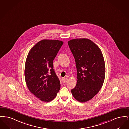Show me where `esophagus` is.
Instances as JSON below:
<instances>
[{
  "label": "esophagus",
  "mask_w": 129,
  "mask_h": 129,
  "mask_svg": "<svg viewBox=\"0 0 129 129\" xmlns=\"http://www.w3.org/2000/svg\"><path fill=\"white\" fill-rule=\"evenodd\" d=\"M67 81H68V78H63L62 79V81L64 83H65Z\"/></svg>",
  "instance_id": "34e87169"
}]
</instances>
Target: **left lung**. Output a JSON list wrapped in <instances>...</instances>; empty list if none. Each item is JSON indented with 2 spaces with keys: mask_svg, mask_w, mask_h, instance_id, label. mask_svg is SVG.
<instances>
[{
  "mask_svg": "<svg viewBox=\"0 0 129 129\" xmlns=\"http://www.w3.org/2000/svg\"><path fill=\"white\" fill-rule=\"evenodd\" d=\"M76 62L77 84L71 93L81 102L92 99L100 91L105 76V65L102 51L91 40L77 38L68 41Z\"/></svg>",
  "mask_w": 129,
  "mask_h": 129,
  "instance_id": "obj_1",
  "label": "left lung"
}]
</instances>
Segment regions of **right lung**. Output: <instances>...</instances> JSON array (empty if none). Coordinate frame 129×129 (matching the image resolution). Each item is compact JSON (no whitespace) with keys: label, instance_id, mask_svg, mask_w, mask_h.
<instances>
[{"label":"right lung","instance_id":"right-lung-1","mask_svg":"<svg viewBox=\"0 0 129 129\" xmlns=\"http://www.w3.org/2000/svg\"><path fill=\"white\" fill-rule=\"evenodd\" d=\"M63 44L57 40H42L27 55L25 66L26 82L28 90L41 101H51L60 89L53 61Z\"/></svg>","mask_w":129,"mask_h":129}]
</instances>
